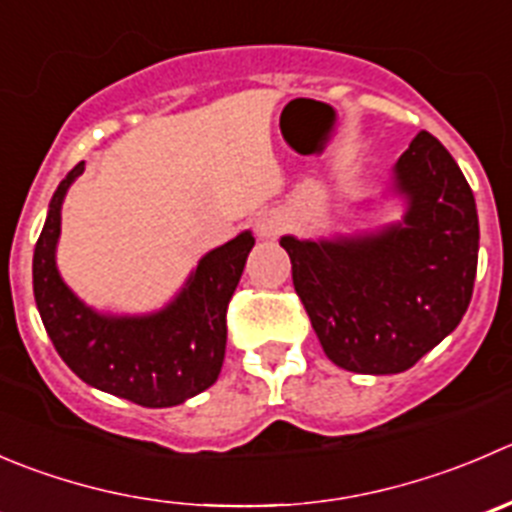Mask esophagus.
Here are the masks:
<instances>
[{
	"label": "esophagus",
	"mask_w": 512,
	"mask_h": 512,
	"mask_svg": "<svg viewBox=\"0 0 512 512\" xmlns=\"http://www.w3.org/2000/svg\"><path fill=\"white\" fill-rule=\"evenodd\" d=\"M282 230H285V217L280 212H262V215L255 217V232L262 240H272Z\"/></svg>",
	"instance_id": "esophagus-1"
}]
</instances>
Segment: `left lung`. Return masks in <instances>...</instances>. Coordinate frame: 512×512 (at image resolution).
<instances>
[{
  "mask_svg": "<svg viewBox=\"0 0 512 512\" xmlns=\"http://www.w3.org/2000/svg\"><path fill=\"white\" fill-rule=\"evenodd\" d=\"M405 225L335 242L282 237L292 285L322 350L342 370H410L458 327L478 272V210L458 162L418 132L395 167Z\"/></svg>",
  "mask_w": 512,
  "mask_h": 512,
  "instance_id": "obj_1",
  "label": "left lung"
}]
</instances>
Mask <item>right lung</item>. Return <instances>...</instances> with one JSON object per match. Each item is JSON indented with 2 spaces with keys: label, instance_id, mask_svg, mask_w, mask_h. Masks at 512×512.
<instances>
[{
  "label": "right lung",
  "instance_id": "obj_1",
  "mask_svg": "<svg viewBox=\"0 0 512 512\" xmlns=\"http://www.w3.org/2000/svg\"><path fill=\"white\" fill-rule=\"evenodd\" d=\"M79 162L54 192L34 247V300L44 330L69 370L92 388L142 408H172L217 380L225 362L227 307L255 237L242 232L197 265L167 310L150 317H102L69 292L54 267L59 210Z\"/></svg>",
  "mask_w": 512,
  "mask_h": 512
}]
</instances>
